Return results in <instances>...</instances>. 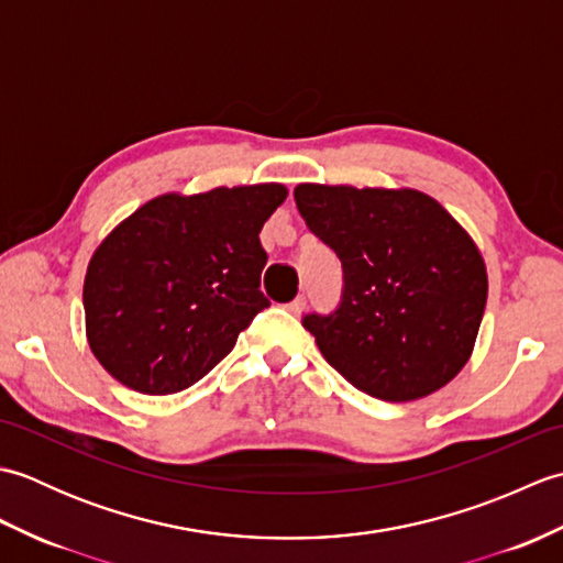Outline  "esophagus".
Here are the masks:
<instances>
[{"label": "esophagus", "instance_id": "34e87169", "mask_svg": "<svg viewBox=\"0 0 563 563\" xmlns=\"http://www.w3.org/2000/svg\"><path fill=\"white\" fill-rule=\"evenodd\" d=\"M305 305H307V300L305 297L300 295V297H295V300L290 302V305H285V309H288L290 314H295V317H300L302 312H305Z\"/></svg>", "mask_w": 563, "mask_h": 563}]
</instances>
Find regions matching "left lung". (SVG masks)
Here are the masks:
<instances>
[{"label":"left lung","mask_w":563,"mask_h":563,"mask_svg":"<svg viewBox=\"0 0 563 563\" xmlns=\"http://www.w3.org/2000/svg\"><path fill=\"white\" fill-rule=\"evenodd\" d=\"M295 202L343 266L336 312L302 319L327 363L382 401L445 387L470 361L486 307L474 239L413 188L300 184Z\"/></svg>","instance_id":"1"}]
</instances>
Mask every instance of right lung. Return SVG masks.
Wrapping results in <instances>:
<instances>
[{
  "mask_svg": "<svg viewBox=\"0 0 563 563\" xmlns=\"http://www.w3.org/2000/svg\"><path fill=\"white\" fill-rule=\"evenodd\" d=\"M283 184L152 198L103 239L84 278L91 353L121 385L174 394L206 377L271 302L258 232Z\"/></svg>",
  "mask_w": 563,
  "mask_h": 563,
  "instance_id": "add662e5",
  "label": "right lung"
}]
</instances>
